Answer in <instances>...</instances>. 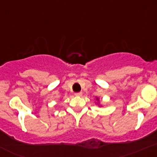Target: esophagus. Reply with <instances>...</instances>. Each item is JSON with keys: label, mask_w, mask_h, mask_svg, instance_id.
I'll return each mask as SVG.
<instances>
[{"label": "esophagus", "mask_w": 157, "mask_h": 157, "mask_svg": "<svg viewBox=\"0 0 157 157\" xmlns=\"http://www.w3.org/2000/svg\"><path fill=\"white\" fill-rule=\"evenodd\" d=\"M75 95H76V96H81V95H82V93H81V92H79V93H76V94H75Z\"/></svg>", "instance_id": "esophagus-1"}]
</instances>
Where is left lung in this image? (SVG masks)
<instances>
[{"instance_id":"1","label":"left lung","mask_w":157,"mask_h":157,"mask_svg":"<svg viewBox=\"0 0 157 157\" xmlns=\"http://www.w3.org/2000/svg\"><path fill=\"white\" fill-rule=\"evenodd\" d=\"M97 99H98V98H97Z\"/></svg>"}]
</instances>
